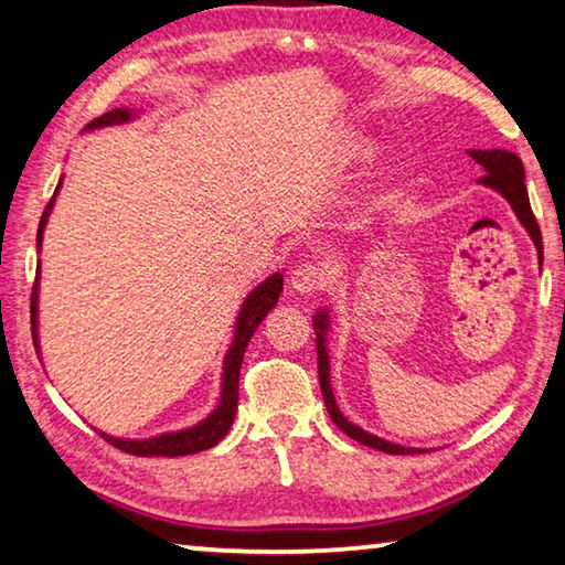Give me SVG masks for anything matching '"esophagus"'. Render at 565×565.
Returning a JSON list of instances; mask_svg holds the SVG:
<instances>
[{
    "label": "esophagus",
    "mask_w": 565,
    "mask_h": 565,
    "mask_svg": "<svg viewBox=\"0 0 565 565\" xmlns=\"http://www.w3.org/2000/svg\"><path fill=\"white\" fill-rule=\"evenodd\" d=\"M291 289L299 294H317L327 286V271L319 264H299L291 271Z\"/></svg>",
    "instance_id": "34e87169"
}]
</instances>
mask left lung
Returning a JSON list of instances; mask_svg holds the SVG:
<instances>
[{"label":"left lung","instance_id":"obj_1","mask_svg":"<svg viewBox=\"0 0 565 565\" xmlns=\"http://www.w3.org/2000/svg\"><path fill=\"white\" fill-rule=\"evenodd\" d=\"M471 159L476 164H481L486 169V174L478 179L481 184L491 186L495 191H501L505 202L513 206L515 216L521 218V224L525 226V232L531 234L535 248H539V256L543 259V238H541V228L539 222H535V216L531 212V202H529V191H525V171L521 159L511 154V151H503V149H471L468 151ZM313 329H317V353H319V384H321V394H323V404H327V411L333 424H337L343 434L351 436L353 441H359L363 446H371L376 448V451H384V454H394V456H404V454H424L420 448H404V446H396V444H388L384 438L379 436H371L363 431V428L353 426L351 420L343 418V414L337 406V401H333L331 394V384H329V356H327V347H323V329H327V313H319L317 319H313Z\"/></svg>","mask_w":565,"mask_h":565}]
</instances>
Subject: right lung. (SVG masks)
Instances as JSON below:
<instances>
[{"label":"right lung","instance_id":"obj_1","mask_svg":"<svg viewBox=\"0 0 565 565\" xmlns=\"http://www.w3.org/2000/svg\"><path fill=\"white\" fill-rule=\"evenodd\" d=\"M131 119L129 111L124 109H114L109 114H102L99 119H94L87 129L94 127H111V124H121ZM60 189V186H56ZM56 194V191H54ZM54 202L46 204L42 222H40V232H36V244H42V228L46 224V216H50V209ZM281 286L284 279L281 274H274L266 279L259 289H254L248 294V299L244 303L242 313H238L236 321V333H234V343L226 353V363H224V391H222V401L212 416L194 428H186V431L179 434H164L157 438H147V441H124V438H111L104 436L107 441L119 448L124 454L131 456H141V458H151V456H189V454H199L206 451V448L216 446L222 438L228 434V428L234 424L236 416V404H238V371H242V361H244V351L248 347V339L254 337V331L259 323L264 321L266 313H269L276 303H279L281 296ZM32 337H34V347H36V284L32 289Z\"/></svg>","mask_w":565,"mask_h":565}]
</instances>
